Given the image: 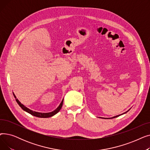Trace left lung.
Masks as SVG:
<instances>
[{
	"instance_id": "left-lung-1",
	"label": "left lung",
	"mask_w": 150,
	"mask_h": 150,
	"mask_svg": "<svg viewBox=\"0 0 150 150\" xmlns=\"http://www.w3.org/2000/svg\"><path fill=\"white\" fill-rule=\"evenodd\" d=\"M128 112V111H127ZM125 112V113H126ZM125 114V113H124ZM118 116H119V115H117V116H115V117H113L112 118H110V119H113V118H115V117H118ZM103 119H104V118H103Z\"/></svg>"
}]
</instances>
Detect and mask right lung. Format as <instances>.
Instances as JSON below:
<instances>
[{
    "instance_id": "add662e5",
    "label": "right lung",
    "mask_w": 150,
    "mask_h": 150,
    "mask_svg": "<svg viewBox=\"0 0 150 150\" xmlns=\"http://www.w3.org/2000/svg\"><path fill=\"white\" fill-rule=\"evenodd\" d=\"M13 95H14V96L15 98H16V96H14V94H13ZM16 101H17L18 104L20 106V107L23 110V111H26L27 112L30 114L31 115H34V116L37 117H40V118H48V117H50L53 116L54 115L57 114V113L60 111V109H61L62 106V104H63V100H62V101H61V103L60 105H59V106L56 109H55L54 111H52V112H48V113H42V112H38L33 111H32V110H31V109L27 108L25 107L24 105H23L21 103V102H20L18 99H16Z\"/></svg>"
}]
</instances>
